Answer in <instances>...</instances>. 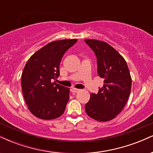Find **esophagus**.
Wrapping results in <instances>:
<instances>
[{"label":"esophagus","mask_w":153,"mask_h":153,"mask_svg":"<svg viewBox=\"0 0 153 153\" xmlns=\"http://www.w3.org/2000/svg\"><path fill=\"white\" fill-rule=\"evenodd\" d=\"M80 91V89L75 88H71V91H72V92H73V93H78Z\"/></svg>","instance_id":"obj_1"}]
</instances>
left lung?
Wrapping results in <instances>:
<instances>
[{"instance_id": "left-lung-1", "label": "left lung", "mask_w": 153, "mask_h": 153, "mask_svg": "<svg viewBox=\"0 0 153 153\" xmlns=\"http://www.w3.org/2000/svg\"><path fill=\"white\" fill-rule=\"evenodd\" d=\"M97 58L98 74L104 79L97 94H91L85 106L89 117L99 122L114 119L122 111L131 92V78L125 59L104 42L85 39Z\"/></svg>"}]
</instances>
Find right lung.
Segmentation results:
<instances>
[{
	"label": "right lung",
	"instance_id": "1",
	"mask_svg": "<svg viewBox=\"0 0 153 153\" xmlns=\"http://www.w3.org/2000/svg\"><path fill=\"white\" fill-rule=\"evenodd\" d=\"M77 41L75 39L52 42L26 62L22 75V91L28 108L35 117L50 120L64 113L70 89L52 81L59 77L64 54Z\"/></svg>",
	"mask_w": 153,
	"mask_h": 153
}]
</instances>
